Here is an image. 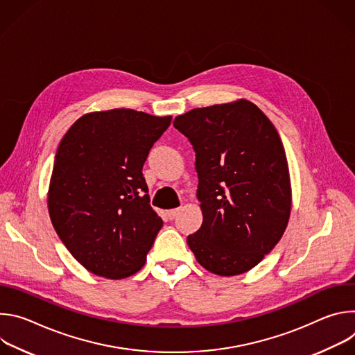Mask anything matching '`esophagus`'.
Listing matches in <instances>:
<instances>
[{
	"label": "esophagus",
	"mask_w": 355,
	"mask_h": 355,
	"mask_svg": "<svg viewBox=\"0 0 355 355\" xmlns=\"http://www.w3.org/2000/svg\"><path fill=\"white\" fill-rule=\"evenodd\" d=\"M180 208H175V209H170V211H167V216H168V219L170 220H173V219H175L177 218V215L180 214Z\"/></svg>",
	"instance_id": "esophagus-1"
}]
</instances>
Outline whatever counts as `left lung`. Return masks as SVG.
<instances>
[{
  "instance_id": "1",
  "label": "left lung",
  "mask_w": 355,
  "mask_h": 355,
  "mask_svg": "<svg viewBox=\"0 0 355 355\" xmlns=\"http://www.w3.org/2000/svg\"><path fill=\"white\" fill-rule=\"evenodd\" d=\"M191 141L200 227L187 237L196 261L230 277L256 267L281 240L291 182L281 137L247 99L195 108L174 119Z\"/></svg>"
}]
</instances>
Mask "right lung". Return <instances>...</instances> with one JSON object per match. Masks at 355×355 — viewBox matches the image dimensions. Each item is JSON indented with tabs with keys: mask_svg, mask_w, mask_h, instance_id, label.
Instances as JSON below:
<instances>
[{
	"mask_svg": "<svg viewBox=\"0 0 355 355\" xmlns=\"http://www.w3.org/2000/svg\"><path fill=\"white\" fill-rule=\"evenodd\" d=\"M171 123L133 110L91 112L62 139L47 207L71 256L95 275L137 272L163 226L150 207L141 168Z\"/></svg>",
	"mask_w": 355,
	"mask_h": 355,
	"instance_id": "1",
	"label": "right lung"
}]
</instances>
